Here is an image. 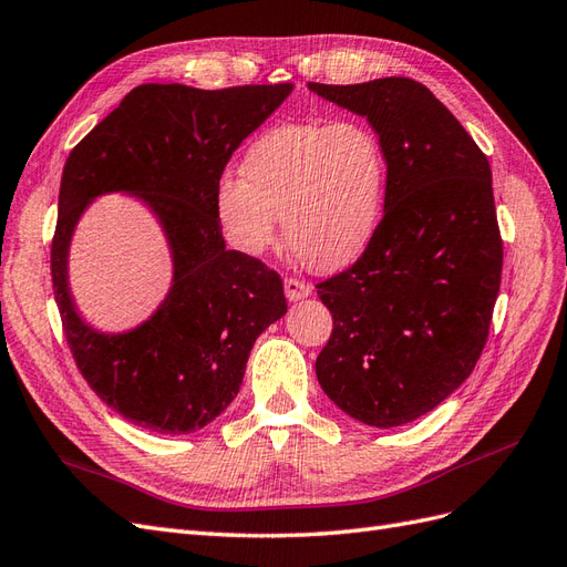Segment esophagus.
Here are the masks:
<instances>
[{"label": "esophagus", "mask_w": 567, "mask_h": 567, "mask_svg": "<svg viewBox=\"0 0 567 567\" xmlns=\"http://www.w3.org/2000/svg\"><path fill=\"white\" fill-rule=\"evenodd\" d=\"M284 288H286V298H288L290 302L305 300L307 296L312 293V288L307 286L305 281H298V279H286V281H284Z\"/></svg>", "instance_id": "1"}]
</instances>
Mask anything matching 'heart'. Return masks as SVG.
Returning <instances> with one entry per match:
<instances>
[{"label":"heart","mask_w":567,"mask_h":567,"mask_svg":"<svg viewBox=\"0 0 567 567\" xmlns=\"http://www.w3.org/2000/svg\"><path fill=\"white\" fill-rule=\"evenodd\" d=\"M241 179L221 177L215 208L227 241L262 255L284 238L315 271H336L367 250L388 188V156L364 120H302L262 132L246 148Z\"/></svg>","instance_id":"1"}]
</instances>
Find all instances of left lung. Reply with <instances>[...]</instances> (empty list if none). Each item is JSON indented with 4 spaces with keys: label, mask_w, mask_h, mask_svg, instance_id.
Wrapping results in <instances>:
<instances>
[{
    "label": "left lung",
    "mask_w": 567,
    "mask_h": 567,
    "mask_svg": "<svg viewBox=\"0 0 567 567\" xmlns=\"http://www.w3.org/2000/svg\"><path fill=\"white\" fill-rule=\"evenodd\" d=\"M369 120L388 156L383 219L359 260L317 284L333 333L317 379L373 427L416 421L468 379L502 284L487 156L425 84H307Z\"/></svg>",
    "instance_id": "obj_1"
}]
</instances>
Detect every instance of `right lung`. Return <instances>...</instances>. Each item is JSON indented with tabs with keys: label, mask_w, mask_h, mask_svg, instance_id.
<instances>
[{
	"label": "right lung",
	"mask_w": 567,
	"mask_h": 567,
	"mask_svg": "<svg viewBox=\"0 0 567 567\" xmlns=\"http://www.w3.org/2000/svg\"><path fill=\"white\" fill-rule=\"evenodd\" d=\"M290 92V82L229 90L142 84L65 161L51 241L63 333L101 402L146 431L186 435L215 421L244 383L257 336L286 315L279 274L227 250L215 196L231 153ZM106 193L144 202L174 257V284L157 312L120 334L84 322L66 281L76 221Z\"/></svg>",
	"instance_id": "1"
}]
</instances>
